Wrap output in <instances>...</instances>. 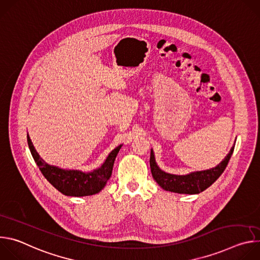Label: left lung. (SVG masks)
Masks as SVG:
<instances>
[{
	"mask_svg": "<svg viewBox=\"0 0 260 260\" xmlns=\"http://www.w3.org/2000/svg\"><path fill=\"white\" fill-rule=\"evenodd\" d=\"M235 149V145L232 147L230 153L217 167L206 171L192 172L187 175H173L161 171L155 162L153 150L151 149L150 154V168L153 179L157 182L159 186L171 192L196 194L206 190L208 187L221 176L224 172L232 154Z\"/></svg>",
	"mask_w": 260,
	"mask_h": 260,
	"instance_id": "8db88e82",
	"label": "left lung"
}]
</instances>
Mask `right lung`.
<instances>
[{"instance_id": "right-lung-1", "label": "right lung", "mask_w": 260, "mask_h": 260, "mask_svg": "<svg viewBox=\"0 0 260 260\" xmlns=\"http://www.w3.org/2000/svg\"><path fill=\"white\" fill-rule=\"evenodd\" d=\"M27 145L34 160L47 181L59 192L68 197H86L99 193L112 175L113 165L122 145L110 152L101 168L89 173L77 170H62L46 164L35 150V147L27 135Z\"/></svg>"}]
</instances>
